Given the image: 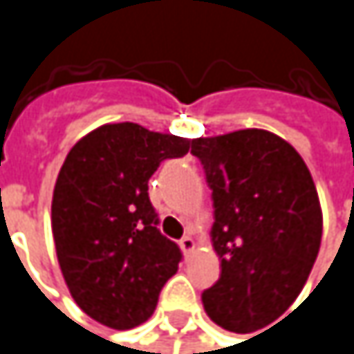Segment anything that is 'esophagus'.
<instances>
[{"label":"esophagus","instance_id":"esophagus-1","mask_svg":"<svg viewBox=\"0 0 354 354\" xmlns=\"http://www.w3.org/2000/svg\"><path fill=\"white\" fill-rule=\"evenodd\" d=\"M180 248H182L184 256L190 258V254H192V250H194V240H192L190 236H184V238L180 240Z\"/></svg>","mask_w":354,"mask_h":354}]
</instances>
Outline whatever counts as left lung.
I'll return each instance as SVG.
<instances>
[{"instance_id": "left-lung-1", "label": "left lung", "mask_w": 354, "mask_h": 354, "mask_svg": "<svg viewBox=\"0 0 354 354\" xmlns=\"http://www.w3.org/2000/svg\"><path fill=\"white\" fill-rule=\"evenodd\" d=\"M190 153L213 190L211 240L221 260L219 281L203 291L205 312L230 332H258L291 308L316 262V184L301 156L262 129L194 139Z\"/></svg>"}]
</instances>
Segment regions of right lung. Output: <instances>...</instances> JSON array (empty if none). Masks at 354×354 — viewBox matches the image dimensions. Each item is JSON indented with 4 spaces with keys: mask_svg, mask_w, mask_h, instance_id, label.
I'll return each instance as SVG.
<instances>
[{
    "mask_svg": "<svg viewBox=\"0 0 354 354\" xmlns=\"http://www.w3.org/2000/svg\"><path fill=\"white\" fill-rule=\"evenodd\" d=\"M190 141L135 122L104 124L67 153L50 205L55 250L75 304L96 322L129 330L151 318L180 248L158 230L147 182Z\"/></svg>",
    "mask_w": 354,
    "mask_h": 354,
    "instance_id": "1",
    "label": "right lung"
}]
</instances>
